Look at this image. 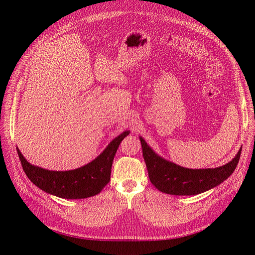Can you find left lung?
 Returning <instances> with one entry per match:
<instances>
[{"instance_id":"1","label":"left lung","mask_w":255,"mask_h":255,"mask_svg":"<svg viewBox=\"0 0 255 255\" xmlns=\"http://www.w3.org/2000/svg\"><path fill=\"white\" fill-rule=\"evenodd\" d=\"M139 139L151 183L159 191L174 196L199 195L221 184L235 170L242 153L239 149L236 156L221 167L188 169L158 156L142 137Z\"/></svg>"}]
</instances>
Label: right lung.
Returning <instances> with one entry per match:
<instances>
[{
	"label": "right lung",
	"mask_w": 255,
	"mask_h": 255,
	"mask_svg": "<svg viewBox=\"0 0 255 255\" xmlns=\"http://www.w3.org/2000/svg\"><path fill=\"white\" fill-rule=\"evenodd\" d=\"M129 134L126 130L106 146L100 155L81 168L69 171H52L29 164L17 148L26 176L37 187L64 199H85L98 195L111 180L112 165L120 142Z\"/></svg>",
	"instance_id": "add662e5"
}]
</instances>
